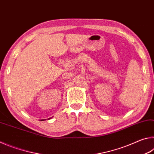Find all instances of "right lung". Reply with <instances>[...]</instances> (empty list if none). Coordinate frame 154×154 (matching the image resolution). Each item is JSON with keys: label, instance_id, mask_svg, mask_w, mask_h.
Masks as SVG:
<instances>
[{"label": "right lung", "instance_id": "add662e5", "mask_svg": "<svg viewBox=\"0 0 154 154\" xmlns=\"http://www.w3.org/2000/svg\"><path fill=\"white\" fill-rule=\"evenodd\" d=\"M44 120V119H41V121H43Z\"/></svg>", "mask_w": 154, "mask_h": 154}]
</instances>
